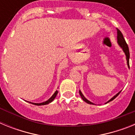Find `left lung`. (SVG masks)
Returning <instances> with one entry per match:
<instances>
[{
    "label": "left lung",
    "mask_w": 135,
    "mask_h": 135,
    "mask_svg": "<svg viewBox=\"0 0 135 135\" xmlns=\"http://www.w3.org/2000/svg\"><path fill=\"white\" fill-rule=\"evenodd\" d=\"M117 42H118V44L119 45V46H120V47L122 48V49L123 50L124 53L125 55H126V61H127V65H128V68H129L130 53H129V49H128V45H127V44H126V41H125V39L124 38V36H123V35H122V32H120V31L119 30L118 28H117ZM120 92H121V90H120V92H118V93L116 95H114V96L112 98H111L109 101H107V102H106L105 104L109 103V101H113V100H114V99H115V97H116L120 93ZM79 93H80V97H81V98L83 99V101H85L86 103H89V104L95 105V104H94L93 103H92L91 101H89V100L87 99L86 98H85V97L83 95V94L82 93V92L80 91V90H79Z\"/></svg>",
    "instance_id": "obj_1"
}]
</instances>
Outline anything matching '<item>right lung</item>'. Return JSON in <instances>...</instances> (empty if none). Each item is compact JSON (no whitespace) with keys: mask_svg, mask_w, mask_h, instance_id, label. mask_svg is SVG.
Instances as JSON below:
<instances>
[{"mask_svg":"<svg viewBox=\"0 0 135 135\" xmlns=\"http://www.w3.org/2000/svg\"><path fill=\"white\" fill-rule=\"evenodd\" d=\"M57 93H58V91H57V90H56V91L55 92V93L51 97V98H49L48 100H47V101H45V102H43V103H32V102H30V101H27V102H29L30 103H32V104L36 105H47V104H49V103H51V102H52V101L55 99V98L56 96H57Z\"/></svg>","mask_w":135,"mask_h":135,"instance_id":"add662e5","label":"right lung"}]
</instances>
